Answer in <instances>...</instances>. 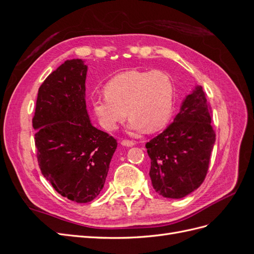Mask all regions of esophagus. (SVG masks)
I'll return each instance as SVG.
<instances>
[{
  "label": "esophagus",
  "mask_w": 254,
  "mask_h": 254,
  "mask_svg": "<svg viewBox=\"0 0 254 254\" xmlns=\"http://www.w3.org/2000/svg\"><path fill=\"white\" fill-rule=\"evenodd\" d=\"M121 144L123 146H126V147H132V146L135 145V143L133 141H129V140H123L121 142Z\"/></svg>",
  "instance_id": "esophagus-1"
}]
</instances>
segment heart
Wrapping results in <instances>:
<instances>
[{
  "mask_svg": "<svg viewBox=\"0 0 254 254\" xmlns=\"http://www.w3.org/2000/svg\"><path fill=\"white\" fill-rule=\"evenodd\" d=\"M105 96L92 101L93 111L107 130L117 129L128 118L133 132H155L171 118L175 102V86L164 71H127L106 83Z\"/></svg>",
  "mask_w": 254,
  "mask_h": 254,
  "instance_id": "1",
  "label": "heart"
}]
</instances>
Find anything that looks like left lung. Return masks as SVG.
Wrapping results in <instances>:
<instances>
[{
	"instance_id": "obj_1",
	"label": "left lung",
	"mask_w": 254,
	"mask_h": 254,
	"mask_svg": "<svg viewBox=\"0 0 254 254\" xmlns=\"http://www.w3.org/2000/svg\"><path fill=\"white\" fill-rule=\"evenodd\" d=\"M211 122L203 89L196 86L172 124L146 143L149 176L159 195L180 199L201 186L216 140Z\"/></svg>"
}]
</instances>
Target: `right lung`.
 <instances>
[{
    "mask_svg": "<svg viewBox=\"0 0 254 254\" xmlns=\"http://www.w3.org/2000/svg\"><path fill=\"white\" fill-rule=\"evenodd\" d=\"M88 66L66 60L38 91L33 127L42 175L58 193L87 203L104 188L117 140L91 124L86 106Z\"/></svg>",
    "mask_w": 254,
    "mask_h": 254,
    "instance_id": "obj_1",
    "label": "right lung"
}]
</instances>
